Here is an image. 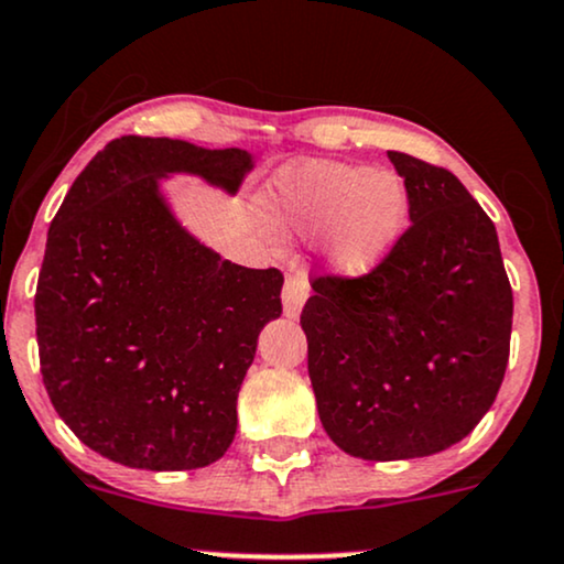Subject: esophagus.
Returning a JSON list of instances; mask_svg holds the SVG:
<instances>
[{"label": "esophagus", "mask_w": 564, "mask_h": 564, "mask_svg": "<svg viewBox=\"0 0 564 564\" xmlns=\"http://www.w3.org/2000/svg\"><path fill=\"white\" fill-rule=\"evenodd\" d=\"M306 296H310V283H306V278L302 273L289 275L286 283H283V315L291 319L299 317Z\"/></svg>", "instance_id": "esophagus-1"}]
</instances>
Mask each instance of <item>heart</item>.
Here are the masks:
<instances>
[{"mask_svg":"<svg viewBox=\"0 0 564 564\" xmlns=\"http://www.w3.org/2000/svg\"><path fill=\"white\" fill-rule=\"evenodd\" d=\"M270 213L299 234L327 229L325 260L333 273H372L409 226V189L393 171L340 161H306L270 184Z\"/></svg>","mask_w":564,"mask_h":564,"instance_id":"b5f03b06","label":"heart"}]
</instances>
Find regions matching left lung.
I'll return each mask as SVG.
<instances>
[{
    "label": "left lung",
    "mask_w": 564,
    "mask_h": 564,
    "mask_svg": "<svg viewBox=\"0 0 564 564\" xmlns=\"http://www.w3.org/2000/svg\"><path fill=\"white\" fill-rule=\"evenodd\" d=\"M411 226L380 268L315 278L302 310L327 437L365 460L434 455L471 434L510 356L512 289L481 205L447 169L388 151Z\"/></svg>",
    "instance_id": "8db88e82"
}]
</instances>
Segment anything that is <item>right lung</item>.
<instances>
[{
	"instance_id": "1",
	"label": "right lung",
	"mask_w": 564,
	"mask_h": 564,
	"mask_svg": "<svg viewBox=\"0 0 564 564\" xmlns=\"http://www.w3.org/2000/svg\"><path fill=\"white\" fill-rule=\"evenodd\" d=\"M241 148L111 140L80 171L46 239L35 335L46 393L90 451L130 468L216 463L260 330L281 317V270L241 268L180 224L161 182L192 174L229 195Z\"/></svg>"
}]
</instances>
